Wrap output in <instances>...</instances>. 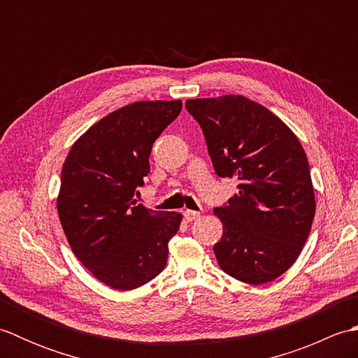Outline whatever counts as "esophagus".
I'll return each instance as SVG.
<instances>
[{
    "label": "esophagus",
    "instance_id": "34e87169",
    "mask_svg": "<svg viewBox=\"0 0 358 358\" xmlns=\"http://www.w3.org/2000/svg\"><path fill=\"white\" fill-rule=\"evenodd\" d=\"M200 217V212H196V210H185V218L187 220V222H194V220H196Z\"/></svg>",
    "mask_w": 358,
    "mask_h": 358
}]
</instances>
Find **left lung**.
<instances>
[{
    "label": "left lung",
    "mask_w": 358,
    "mask_h": 358,
    "mask_svg": "<svg viewBox=\"0 0 358 358\" xmlns=\"http://www.w3.org/2000/svg\"><path fill=\"white\" fill-rule=\"evenodd\" d=\"M218 177H238V194L215 208L223 223L214 245L226 273L263 285L299 258L315 215L308 157L277 115L246 96L187 100Z\"/></svg>",
    "instance_id": "8db88e82"
}]
</instances>
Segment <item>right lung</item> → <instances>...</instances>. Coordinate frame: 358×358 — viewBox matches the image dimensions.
Wrapping results in <instances>:
<instances>
[{
	"label": "right lung",
	"mask_w": 358,
	"mask_h": 358,
	"mask_svg": "<svg viewBox=\"0 0 358 358\" xmlns=\"http://www.w3.org/2000/svg\"><path fill=\"white\" fill-rule=\"evenodd\" d=\"M181 100L127 104L83 134L62 169L57 208L75 257L95 278L131 291L164 269L178 212L136 204L152 144L178 117Z\"/></svg>",
	"instance_id": "add662e5"
}]
</instances>
